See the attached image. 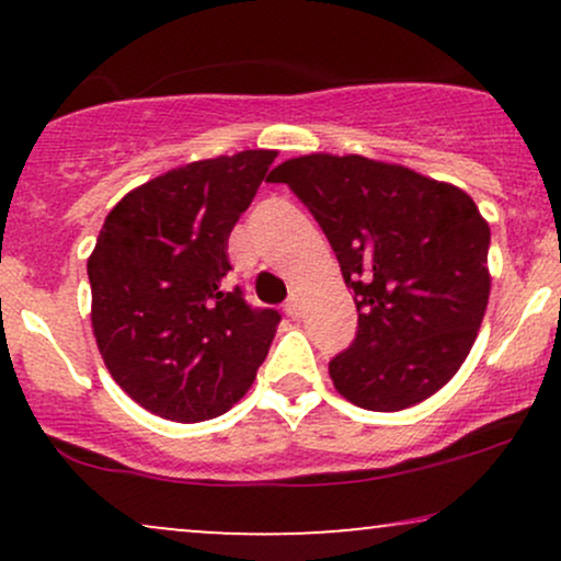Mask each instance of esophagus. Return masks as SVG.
Listing matches in <instances>:
<instances>
[{
	"label": "esophagus",
	"instance_id": "esophagus-1",
	"mask_svg": "<svg viewBox=\"0 0 561 561\" xmlns=\"http://www.w3.org/2000/svg\"><path fill=\"white\" fill-rule=\"evenodd\" d=\"M285 313L289 319H298L300 317V300H298V295H293V298H289L287 302H285Z\"/></svg>",
	"mask_w": 561,
	"mask_h": 561
}]
</instances>
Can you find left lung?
<instances>
[{"label":"left lung","mask_w":561,"mask_h":561,"mask_svg":"<svg viewBox=\"0 0 561 561\" xmlns=\"http://www.w3.org/2000/svg\"><path fill=\"white\" fill-rule=\"evenodd\" d=\"M311 210L353 289L358 330L330 362L334 388L369 411L422 403L459 371L485 317L491 229L459 186L362 156L276 165Z\"/></svg>","instance_id":"left-lung-1"}]
</instances>
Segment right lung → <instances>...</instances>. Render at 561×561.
<instances>
[{"label":"right lung","instance_id":"right-lung-1","mask_svg":"<svg viewBox=\"0 0 561 561\" xmlns=\"http://www.w3.org/2000/svg\"><path fill=\"white\" fill-rule=\"evenodd\" d=\"M274 150L173 169L107 214L87 272L92 327L107 371L171 422L229 411L253 385L282 317L253 308L224 276L227 242Z\"/></svg>","mask_w":561,"mask_h":561}]
</instances>
